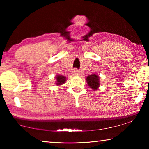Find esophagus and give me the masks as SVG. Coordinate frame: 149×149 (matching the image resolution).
I'll use <instances>...</instances> for the list:
<instances>
[{
    "label": "esophagus",
    "instance_id": "esophagus-1",
    "mask_svg": "<svg viewBox=\"0 0 149 149\" xmlns=\"http://www.w3.org/2000/svg\"><path fill=\"white\" fill-rule=\"evenodd\" d=\"M72 74H73V75H75V76H77V75H80L79 71L77 69H74V70H73Z\"/></svg>",
    "mask_w": 149,
    "mask_h": 149
}]
</instances>
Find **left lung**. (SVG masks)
Here are the masks:
<instances>
[{"label":"left lung","instance_id":"1","mask_svg":"<svg viewBox=\"0 0 149 149\" xmlns=\"http://www.w3.org/2000/svg\"><path fill=\"white\" fill-rule=\"evenodd\" d=\"M86 81L89 86L91 89L97 90L98 87L99 86V76H97L95 74L88 75L86 78Z\"/></svg>","mask_w":149,"mask_h":149}]
</instances>
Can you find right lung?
I'll use <instances>...</instances> for the list:
<instances>
[{"instance_id": "1", "label": "right lung", "mask_w": 149, "mask_h": 149, "mask_svg": "<svg viewBox=\"0 0 149 149\" xmlns=\"http://www.w3.org/2000/svg\"><path fill=\"white\" fill-rule=\"evenodd\" d=\"M57 79V85H61L63 83H65L66 81V77L65 76H63V75H58L56 77Z\"/></svg>"}]
</instances>
